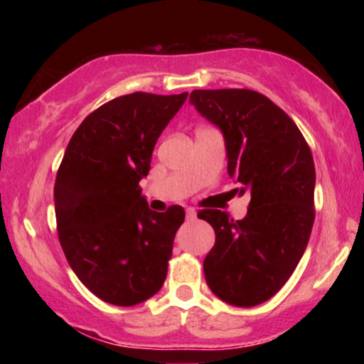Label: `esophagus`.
I'll return each mask as SVG.
<instances>
[{
  "label": "esophagus",
  "instance_id": "1",
  "mask_svg": "<svg viewBox=\"0 0 364 364\" xmlns=\"http://www.w3.org/2000/svg\"><path fill=\"white\" fill-rule=\"evenodd\" d=\"M186 217H187V220H191V222H193L197 218V212L193 210V208H187L186 210Z\"/></svg>",
  "mask_w": 364,
  "mask_h": 364
}]
</instances>
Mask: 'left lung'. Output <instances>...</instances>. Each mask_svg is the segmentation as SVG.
<instances>
[{"instance_id":"left-lung-1","label":"left lung","mask_w":364,"mask_h":364,"mask_svg":"<svg viewBox=\"0 0 364 364\" xmlns=\"http://www.w3.org/2000/svg\"><path fill=\"white\" fill-rule=\"evenodd\" d=\"M191 104L220 129L228 176L240 193L252 196L242 220L212 208L198 212L215 230V245L203 260L207 285L233 306L260 305L285 285L310 240L311 151L290 116L257 91L196 89Z\"/></svg>"}]
</instances>
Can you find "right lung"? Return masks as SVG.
<instances>
[{
  "mask_svg": "<svg viewBox=\"0 0 364 364\" xmlns=\"http://www.w3.org/2000/svg\"><path fill=\"white\" fill-rule=\"evenodd\" d=\"M186 99L132 92L102 104L73 134L59 166L54 207L63 252L79 280L111 305L149 300L167 277L186 212L151 210L139 182Z\"/></svg>",
  "mask_w": 364,
  "mask_h": 364,
  "instance_id": "right-lung-1",
  "label": "right lung"
}]
</instances>
